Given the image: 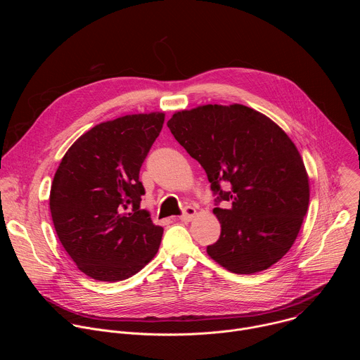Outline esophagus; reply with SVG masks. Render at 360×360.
Returning <instances> with one entry per match:
<instances>
[{"mask_svg":"<svg viewBox=\"0 0 360 360\" xmlns=\"http://www.w3.org/2000/svg\"><path fill=\"white\" fill-rule=\"evenodd\" d=\"M195 215H196V210H195V208H192V207H185V208L182 210V214L179 215V219L184 221V222H189V221H192V219L195 218Z\"/></svg>","mask_w":360,"mask_h":360,"instance_id":"esophagus-1","label":"esophagus"}]
</instances>
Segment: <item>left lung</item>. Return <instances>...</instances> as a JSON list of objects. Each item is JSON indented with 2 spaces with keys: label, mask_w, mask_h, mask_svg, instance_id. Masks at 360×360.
I'll return each mask as SVG.
<instances>
[{
  "label": "left lung",
  "mask_w": 360,
  "mask_h": 360,
  "mask_svg": "<svg viewBox=\"0 0 360 360\" xmlns=\"http://www.w3.org/2000/svg\"><path fill=\"white\" fill-rule=\"evenodd\" d=\"M167 125L207 172L217 196L221 236L208 255L240 275L276 264L293 245L309 205V179L290 138L268 117L238 104L176 112ZM222 200L230 202L228 209L219 208Z\"/></svg>",
  "instance_id": "obj_1"
}]
</instances>
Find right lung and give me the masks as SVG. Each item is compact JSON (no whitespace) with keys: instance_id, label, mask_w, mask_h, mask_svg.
I'll use <instances>...</instances> for the list:
<instances>
[{"instance_id":"1","label":"right lung","mask_w":360,"mask_h":360,"mask_svg":"<svg viewBox=\"0 0 360 360\" xmlns=\"http://www.w3.org/2000/svg\"><path fill=\"white\" fill-rule=\"evenodd\" d=\"M164 120L152 112L102 122L74 142L56 172L49 210L57 235L92 279L124 281L158 252L164 229L141 210L139 169Z\"/></svg>"}]
</instances>
